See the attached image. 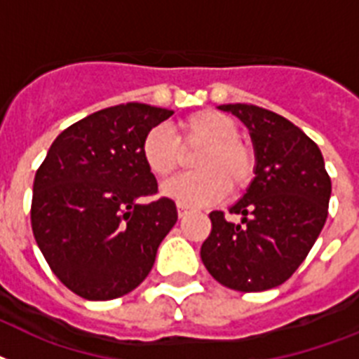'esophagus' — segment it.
I'll return each mask as SVG.
<instances>
[{
  "label": "esophagus",
  "instance_id": "1",
  "mask_svg": "<svg viewBox=\"0 0 359 359\" xmlns=\"http://www.w3.org/2000/svg\"><path fill=\"white\" fill-rule=\"evenodd\" d=\"M177 208H179V217H184V215L188 214V212H189V208H188V206H182V205H179V206H177Z\"/></svg>",
  "mask_w": 359,
  "mask_h": 359
}]
</instances>
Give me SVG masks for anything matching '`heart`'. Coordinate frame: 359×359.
<instances>
[{
    "label": "heart",
    "instance_id": "b5f03b06",
    "mask_svg": "<svg viewBox=\"0 0 359 359\" xmlns=\"http://www.w3.org/2000/svg\"><path fill=\"white\" fill-rule=\"evenodd\" d=\"M240 138L234 119L215 110L191 114L180 121L175 136L162 125L147 130L142 158L154 177H170L182 162V150L201 147L194 158L199 173L180 175L162 186V195L182 206H203L221 199L225 191L236 195L252 182L256 156Z\"/></svg>",
    "mask_w": 359,
    "mask_h": 359
}]
</instances>
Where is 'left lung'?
<instances>
[{
  "label": "left lung",
  "mask_w": 359,
  "mask_h": 359,
  "mask_svg": "<svg viewBox=\"0 0 359 359\" xmlns=\"http://www.w3.org/2000/svg\"><path fill=\"white\" fill-rule=\"evenodd\" d=\"M250 133L255 179L230 214L212 212L201 260L219 284L252 293L284 284L304 262L325 226L332 194L325 160L313 140L278 114L256 104H221Z\"/></svg>",
  "instance_id": "left-lung-1"
}]
</instances>
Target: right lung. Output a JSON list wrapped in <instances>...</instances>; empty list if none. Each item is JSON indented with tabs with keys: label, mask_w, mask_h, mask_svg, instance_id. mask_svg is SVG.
Wrapping results in <instances>:
<instances>
[{
	"label": "right lung",
	"mask_w": 359,
	"mask_h": 359,
	"mask_svg": "<svg viewBox=\"0 0 359 359\" xmlns=\"http://www.w3.org/2000/svg\"><path fill=\"white\" fill-rule=\"evenodd\" d=\"M173 110L125 103L90 114L58 134L34 175L31 226L58 280L88 301L138 287L177 223L142 158L147 130Z\"/></svg>",
	"instance_id": "1"
}]
</instances>
